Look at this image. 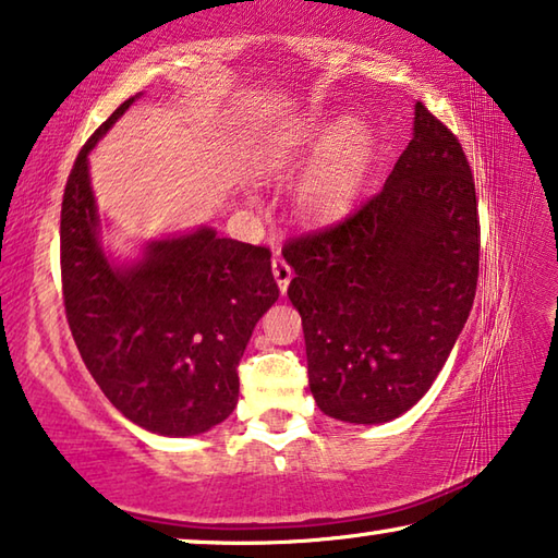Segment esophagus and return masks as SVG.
Segmentation results:
<instances>
[{
    "mask_svg": "<svg viewBox=\"0 0 558 558\" xmlns=\"http://www.w3.org/2000/svg\"><path fill=\"white\" fill-rule=\"evenodd\" d=\"M272 278H276L280 293H286L290 280H293V270H290V265L282 258H272Z\"/></svg>",
    "mask_w": 558,
    "mask_h": 558,
    "instance_id": "esophagus-1",
    "label": "esophagus"
}]
</instances>
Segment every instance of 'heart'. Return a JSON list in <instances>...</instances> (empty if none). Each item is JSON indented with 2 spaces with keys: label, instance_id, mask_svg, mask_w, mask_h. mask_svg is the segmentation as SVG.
Here are the masks:
<instances>
[{
  "label": "heart",
  "instance_id": "heart-1",
  "mask_svg": "<svg viewBox=\"0 0 558 558\" xmlns=\"http://www.w3.org/2000/svg\"><path fill=\"white\" fill-rule=\"evenodd\" d=\"M323 151L315 166L295 189V210L303 218H325L340 210L355 196L367 161V136L357 121L327 123L305 119L290 129L265 136L255 156V173L260 179H280Z\"/></svg>",
  "mask_w": 558,
  "mask_h": 558
}]
</instances>
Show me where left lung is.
I'll return each mask as SVG.
<instances>
[{
    "label": "left lung",
    "mask_w": 558,
    "mask_h": 558,
    "mask_svg": "<svg viewBox=\"0 0 558 558\" xmlns=\"http://www.w3.org/2000/svg\"><path fill=\"white\" fill-rule=\"evenodd\" d=\"M282 255L317 407L352 424L400 417L445 367L476 293V193L457 136L414 104L383 191Z\"/></svg>",
    "instance_id": "left-lung-1"
}]
</instances>
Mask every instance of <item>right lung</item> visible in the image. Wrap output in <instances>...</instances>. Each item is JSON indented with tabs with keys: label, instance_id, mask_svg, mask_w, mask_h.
I'll return each mask as SVG.
<instances>
[{
	"label": "right lung",
	"instance_id": "1",
	"mask_svg": "<svg viewBox=\"0 0 558 558\" xmlns=\"http://www.w3.org/2000/svg\"><path fill=\"white\" fill-rule=\"evenodd\" d=\"M138 96L96 129L69 173L64 307L86 369L123 417L161 437H193L235 410L238 362L280 290L268 247L208 226L148 241L136 260L106 255L88 154Z\"/></svg>",
	"mask_w": 558,
	"mask_h": 558
}]
</instances>
